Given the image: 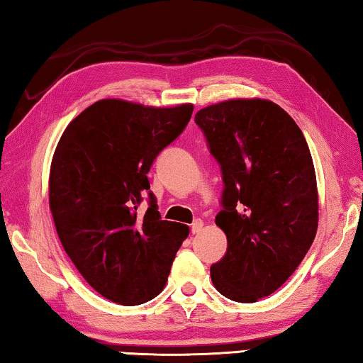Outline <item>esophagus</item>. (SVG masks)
<instances>
[{"label": "esophagus", "mask_w": 363, "mask_h": 363, "mask_svg": "<svg viewBox=\"0 0 363 363\" xmlns=\"http://www.w3.org/2000/svg\"><path fill=\"white\" fill-rule=\"evenodd\" d=\"M203 228H204V223L201 219H196L194 220V223L191 224V233L193 234H199L203 230Z\"/></svg>", "instance_id": "34e87169"}]
</instances>
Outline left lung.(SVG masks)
<instances>
[{
  "label": "left lung",
  "mask_w": 363,
  "mask_h": 363,
  "mask_svg": "<svg viewBox=\"0 0 363 363\" xmlns=\"http://www.w3.org/2000/svg\"><path fill=\"white\" fill-rule=\"evenodd\" d=\"M194 121L223 170L228 238L213 285L238 303L278 290L316 238L319 201L311 152L298 124L270 99L235 98L199 109Z\"/></svg>",
  "instance_id": "8db88e82"
}]
</instances>
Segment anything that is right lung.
<instances>
[{
  "label": "right lung",
  "mask_w": 363,
  "mask_h": 363,
  "mask_svg": "<svg viewBox=\"0 0 363 363\" xmlns=\"http://www.w3.org/2000/svg\"><path fill=\"white\" fill-rule=\"evenodd\" d=\"M191 103L145 106L99 99L67 125L49 173V206L59 239L88 285L109 301L135 306L164 290L190 228L162 220L147 173L186 128Z\"/></svg>",
  "instance_id": "add662e5"
}]
</instances>
